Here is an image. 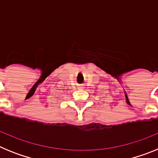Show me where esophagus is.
I'll return each instance as SVG.
<instances>
[{"instance_id": "34e87169", "label": "esophagus", "mask_w": 158, "mask_h": 158, "mask_svg": "<svg viewBox=\"0 0 158 158\" xmlns=\"http://www.w3.org/2000/svg\"><path fill=\"white\" fill-rule=\"evenodd\" d=\"M83 88H84V87H83V86H82V85H81V86H80V87L78 88V89H83Z\"/></svg>"}]
</instances>
